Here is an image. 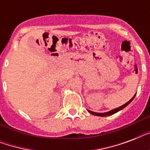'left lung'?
<instances>
[{
	"label": "left lung",
	"mask_w": 150,
	"mask_h": 150,
	"mask_svg": "<svg viewBox=\"0 0 150 150\" xmlns=\"http://www.w3.org/2000/svg\"><path fill=\"white\" fill-rule=\"evenodd\" d=\"M135 96H133L132 98L131 99V100H129L128 102H127L126 103H125L124 105H122L121 107H117V108H115V109L112 110H110V111H108V112H106V113H96V112L91 111V110H89V112L90 113V114H93V115H96V116H100V117H106V116H109V115H112V114H115V113H117V112H118L119 110H122L123 108H125V107L127 105L129 104V103L132 102V100L134 99Z\"/></svg>",
	"instance_id": "obj_1"
}]
</instances>
